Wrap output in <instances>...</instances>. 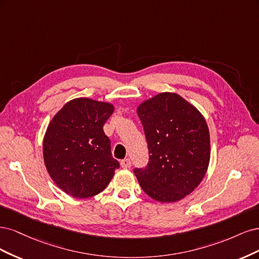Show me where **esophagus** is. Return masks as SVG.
<instances>
[{
    "mask_svg": "<svg viewBox=\"0 0 259 259\" xmlns=\"http://www.w3.org/2000/svg\"><path fill=\"white\" fill-rule=\"evenodd\" d=\"M120 165H121V168H123V169H129L130 166H131V160L129 159V158H126V159H122L120 161Z\"/></svg>",
    "mask_w": 259,
    "mask_h": 259,
    "instance_id": "1",
    "label": "esophagus"
}]
</instances>
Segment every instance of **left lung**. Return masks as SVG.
<instances>
[{
    "instance_id": "obj_1",
    "label": "left lung",
    "mask_w": 259,
    "mask_h": 259,
    "mask_svg": "<svg viewBox=\"0 0 259 259\" xmlns=\"http://www.w3.org/2000/svg\"><path fill=\"white\" fill-rule=\"evenodd\" d=\"M148 147V163L135 168L149 197L174 202L189 195L204 178L210 162V133L195 106L181 96L162 93L138 107Z\"/></svg>"
}]
</instances>
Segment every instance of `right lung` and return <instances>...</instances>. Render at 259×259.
Returning a JSON list of instances; mask_svg holds the SVG:
<instances>
[{
  "mask_svg": "<svg viewBox=\"0 0 259 259\" xmlns=\"http://www.w3.org/2000/svg\"><path fill=\"white\" fill-rule=\"evenodd\" d=\"M113 112L110 103L78 98L48 124L43 142L46 169L57 186L74 198L101 193L119 168L103 131Z\"/></svg>",
  "mask_w": 259,
  "mask_h": 259,
  "instance_id": "right-lung-1",
  "label": "right lung"
}]
</instances>
